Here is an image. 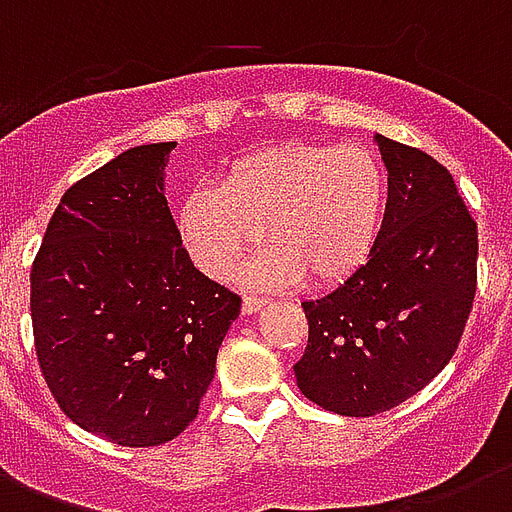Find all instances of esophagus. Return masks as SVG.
<instances>
[{
	"label": "esophagus",
	"instance_id": "34e87169",
	"mask_svg": "<svg viewBox=\"0 0 512 512\" xmlns=\"http://www.w3.org/2000/svg\"><path fill=\"white\" fill-rule=\"evenodd\" d=\"M265 305L263 297H255V295H244V300H241V313L244 316H252V313H257L260 308Z\"/></svg>",
	"mask_w": 512,
	"mask_h": 512
}]
</instances>
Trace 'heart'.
<instances>
[{"mask_svg":"<svg viewBox=\"0 0 512 512\" xmlns=\"http://www.w3.org/2000/svg\"><path fill=\"white\" fill-rule=\"evenodd\" d=\"M388 199L380 159L364 146L284 143L233 162L220 185H196L177 209L188 255L212 279H228L249 249L247 281L279 287L305 276L332 287L369 260Z\"/></svg>","mask_w":512,"mask_h":512,"instance_id":"b5f03b06","label":"heart"}]
</instances>
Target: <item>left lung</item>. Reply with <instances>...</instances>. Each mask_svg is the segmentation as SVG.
<instances>
[{
	"label": "left lung",
	"instance_id": "8db88e82",
	"mask_svg": "<svg viewBox=\"0 0 512 512\" xmlns=\"http://www.w3.org/2000/svg\"><path fill=\"white\" fill-rule=\"evenodd\" d=\"M388 204L372 255L321 300L303 303L308 345L297 388L342 417L412 398L460 345L476 297L478 225L454 177L420 148L374 135Z\"/></svg>",
	"mask_w": 512,
	"mask_h": 512
}]
</instances>
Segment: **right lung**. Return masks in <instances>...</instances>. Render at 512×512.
I'll list each match as a JSON object with an SVG mask.
<instances>
[{"label":"right lung","instance_id":"add662e5","mask_svg":"<svg viewBox=\"0 0 512 512\" xmlns=\"http://www.w3.org/2000/svg\"><path fill=\"white\" fill-rule=\"evenodd\" d=\"M175 146L130 148L71 185L31 265L47 388L79 428L135 449L196 420L241 311L183 249L164 199Z\"/></svg>","mask_w":512,"mask_h":512}]
</instances>
